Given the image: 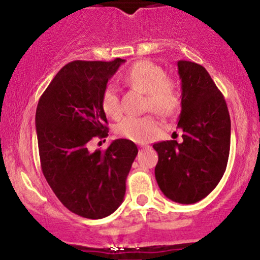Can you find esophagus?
<instances>
[{
    "label": "esophagus",
    "instance_id": "obj_1",
    "mask_svg": "<svg viewBox=\"0 0 260 260\" xmlns=\"http://www.w3.org/2000/svg\"><path fill=\"white\" fill-rule=\"evenodd\" d=\"M141 149H145V148H149V145H144V144H141L140 145Z\"/></svg>",
    "mask_w": 260,
    "mask_h": 260
}]
</instances>
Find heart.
I'll list each match as a JSON object with an SVG mask.
<instances>
[{
  "mask_svg": "<svg viewBox=\"0 0 260 260\" xmlns=\"http://www.w3.org/2000/svg\"><path fill=\"white\" fill-rule=\"evenodd\" d=\"M123 80L135 90L145 93V109L161 116H170L177 111L181 103L180 91L175 81L166 77L165 71L148 60L135 62L123 74ZM102 109L111 118L119 117L120 104L118 93L113 85H108L102 94ZM158 120L152 116H127L116 126L120 137L145 143L159 130Z\"/></svg>",
  "mask_w": 260,
  "mask_h": 260,
  "instance_id": "heart-1",
  "label": "heart"
}]
</instances>
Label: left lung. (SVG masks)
<instances>
[{
    "label": "left lung",
    "mask_w": 260,
    "mask_h": 260,
    "mask_svg": "<svg viewBox=\"0 0 260 260\" xmlns=\"http://www.w3.org/2000/svg\"><path fill=\"white\" fill-rule=\"evenodd\" d=\"M181 113L177 127L182 142L163 141L155 177L172 201L189 205L202 200L220 182L231 144V119L225 98L204 66L180 60Z\"/></svg>",
    "instance_id": "8db88e82"
}]
</instances>
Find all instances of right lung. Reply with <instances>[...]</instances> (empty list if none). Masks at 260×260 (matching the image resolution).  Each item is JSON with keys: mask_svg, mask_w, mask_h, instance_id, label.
I'll list each match as a JSON object with an SVG mask.
<instances>
[{"mask_svg": "<svg viewBox=\"0 0 260 260\" xmlns=\"http://www.w3.org/2000/svg\"><path fill=\"white\" fill-rule=\"evenodd\" d=\"M125 60L69 62L56 73L37 108L42 173L56 198L87 219L112 214L123 202L125 181L138 149L115 140L106 150H88L94 137L108 136L102 94Z\"/></svg>", "mask_w": 260, "mask_h": 260, "instance_id": "right-lung-1", "label": "right lung"}]
</instances>
